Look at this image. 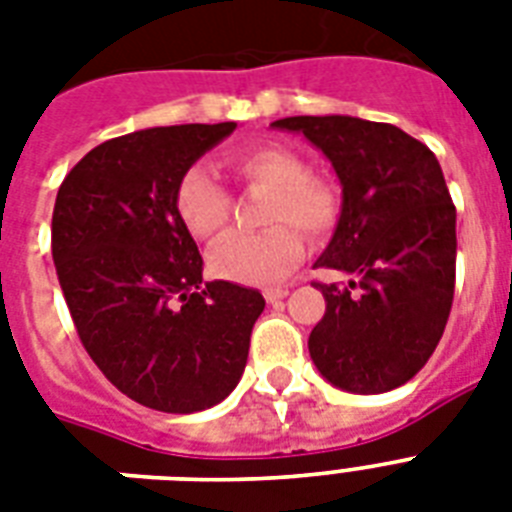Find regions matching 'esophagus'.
<instances>
[{
  "label": "esophagus",
  "mask_w": 512,
  "mask_h": 512,
  "mask_svg": "<svg viewBox=\"0 0 512 512\" xmlns=\"http://www.w3.org/2000/svg\"><path fill=\"white\" fill-rule=\"evenodd\" d=\"M289 292L287 289H265V300H268V303H281V300H284V297H287Z\"/></svg>",
  "instance_id": "1"
}]
</instances>
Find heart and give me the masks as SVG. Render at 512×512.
<instances>
[{
  "instance_id": "b5f03b06",
  "label": "heart",
  "mask_w": 512,
  "mask_h": 512,
  "mask_svg": "<svg viewBox=\"0 0 512 512\" xmlns=\"http://www.w3.org/2000/svg\"><path fill=\"white\" fill-rule=\"evenodd\" d=\"M228 167L249 185L268 188L263 233H233L212 249L209 265L217 276L241 284H271L284 279L305 252L308 236L332 231L340 215V201L332 185L308 175L303 156L284 146H247L228 154ZM180 223L196 239H217L231 220V193L204 167H188L175 191Z\"/></svg>"
}]
</instances>
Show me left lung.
I'll list each match as a JSON object with an SVG mask.
<instances>
[{
	"label": "left lung",
	"mask_w": 512,
	"mask_h": 512,
	"mask_svg": "<svg viewBox=\"0 0 512 512\" xmlns=\"http://www.w3.org/2000/svg\"><path fill=\"white\" fill-rule=\"evenodd\" d=\"M327 156L342 185L335 236L316 268L348 287L316 284L327 300L308 350L324 380L348 393H388L428 364L454 300L457 209L441 164L393 124L356 116H287Z\"/></svg>",
	"instance_id": "left-lung-1"
}]
</instances>
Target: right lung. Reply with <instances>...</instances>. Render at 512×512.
I'll return each instance as SVG.
<instances>
[{"mask_svg":"<svg viewBox=\"0 0 512 512\" xmlns=\"http://www.w3.org/2000/svg\"><path fill=\"white\" fill-rule=\"evenodd\" d=\"M236 122L151 127L92 148L60 185L52 260L84 350L132 401L167 414L239 385L265 300L201 287L199 247L175 209L183 172Z\"/></svg>","mask_w":512,"mask_h":512,"instance_id":"add662e5","label":"right lung"}]
</instances>
